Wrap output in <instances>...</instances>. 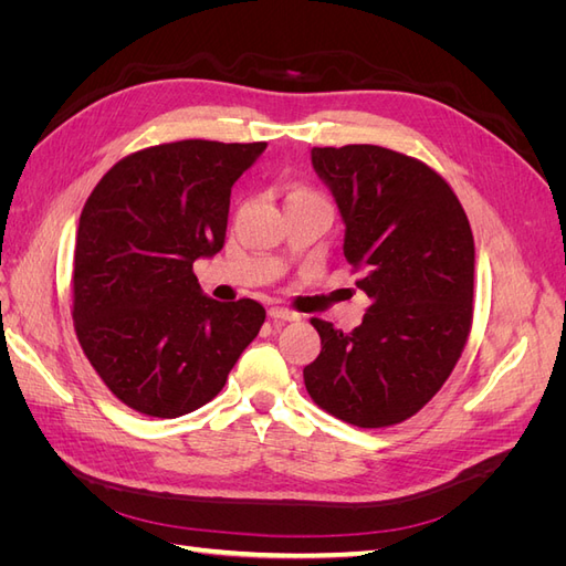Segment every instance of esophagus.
<instances>
[{
    "mask_svg": "<svg viewBox=\"0 0 566 566\" xmlns=\"http://www.w3.org/2000/svg\"><path fill=\"white\" fill-rule=\"evenodd\" d=\"M269 316L273 318V321H297L300 316L295 314V312H290V310H283V306H271L269 310Z\"/></svg>",
    "mask_w": 566,
    "mask_h": 566,
    "instance_id": "1",
    "label": "esophagus"
}]
</instances>
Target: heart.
Masks as SVG:
<instances>
[{
	"label": "heart",
	"instance_id": "b5f03b06",
	"mask_svg": "<svg viewBox=\"0 0 566 566\" xmlns=\"http://www.w3.org/2000/svg\"><path fill=\"white\" fill-rule=\"evenodd\" d=\"M306 200H321V196L312 188H306L302 184H290L285 188V205H293V202H306Z\"/></svg>",
	"mask_w": 566,
	"mask_h": 566
}]
</instances>
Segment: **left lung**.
<instances>
[{"instance_id": "left-lung-1", "label": "left lung", "mask_w": 566, "mask_h": 566, "mask_svg": "<svg viewBox=\"0 0 566 566\" xmlns=\"http://www.w3.org/2000/svg\"><path fill=\"white\" fill-rule=\"evenodd\" d=\"M314 169L345 219V256L368 295L352 333L312 318L321 354L304 368L325 413L364 430L399 424L449 380L472 331L474 238L437 169L406 153L314 148Z\"/></svg>"}]
</instances>
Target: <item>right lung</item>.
Instances as JSON below:
<instances>
[{"instance_id":"1","label":"right lung","mask_w":566,"mask_h":566,"mask_svg":"<svg viewBox=\"0 0 566 566\" xmlns=\"http://www.w3.org/2000/svg\"><path fill=\"white\" fill-rule=\"evenodd\" d=\"M264 142L186 139L117 160L80 214L73 325L125 406L179 418L212 401L266 318L200 293L193 262L224 248L231 186Z\"/></svg>"}]
</instances>
